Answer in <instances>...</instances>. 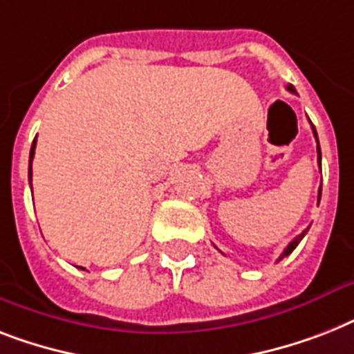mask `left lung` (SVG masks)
Returning a JSON list of instances; mask_svg holds the SVG:
<instances>
[{
	"label": "left lung",
	"instance_id": "8db88e82",
	"mask_svg": "<svg viewBox=\"0 0 354 354\" xmlns=\"http://www.w3.org/2000/svg\"><path fill=\"white\" fill-rule=\"evenodd\" d=\"M287 91H291V93H297V91H295V87H292V85H289V87H287ZM311 127H313V134H315V138H317V142H318L317 129H315V125H311ZM317 151H318V165H320V169H322V152H320V143H318V145H317ZM320 196H322V187H320V189H318V202H320ZM307 231H309V227H307V229H306V231H304V232H300V234H298V236L295 238V240H292V242L286 247V249H283V252H281V257L278 258V260H281V258L289 257V254H291V252L295 251V249H297L298 243L301 242V238L306 236V232H307Z\"/></svg>",
	"mask_w": 354,
	"mask_h": 354
}]
</instances>
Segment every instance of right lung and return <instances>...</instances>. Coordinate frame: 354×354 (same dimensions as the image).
Returning <instances> with one entry per match:
<instances>
[{
    "label": "right lung",
    "instance_id": "obj_1",
    "mask_svg": "<svg viewBox=\"0 0 354 354\" xmlns=\"http://www.w3.org/2000/svg\"><path fill=\"white\" fill-rule=\"evenodd\" d=\"M34 151H36V138H34L32 147H30V156H28V183L32 185V160H34Z\"/></svg>",
    "mask_w": 354,
    "mask_h": 354
}]
</instances>
